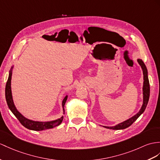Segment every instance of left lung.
<instances>
[{"label": "left lung", "mask_w": 160, "mask_h": 160, "mask_svg": "<svg viewBox=\"0 0 160 160\" xmlns=\"http://www.w3.org/2000/svg\"><path fill=\"white\" fill-rule=\"evenodd\" d=\"M138 62L139 64L141 65L142 68V72H143V77H144V83H143V104L141 108V110L138 112L137 114H136L134 116L132 117V118H130L125 122L121 123L118 125L112 127H108V126H103L106 128H108V129H112V130H122L125 129L126 128H128L130 126L132 123H133L137 119L140 115H141L142 112L145 111V108L147 107V105L149 102V95H150V85H149V79H148V74H147V69L146 68L145 64H144L142 60L138 59Z\"/></svg>", "instance_id": "1"}]
</instances>
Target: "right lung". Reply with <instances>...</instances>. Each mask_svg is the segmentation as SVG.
<instances>
[{"label": "right lung", "mask_w": 160, "mask_h": 160, "mask_svg": "<svg viewBox=\"0 0 160 160\" xmlns=\"http://www.w3.org/2000/svg\"><path fill=\"white\" fill-rule=\"evenodd\" d=\"M13 68V67H12ZM12 68L9 71V75L8 77V80L7 81L6 87H5V98L7 100V103L9 109L11 111L13 112V115L16 117V118L19 121L22 126H24L25 128H28L31 130H35V131H41L43 130H48L51 129L56 126H59L62 123V120H63V116L60 118V119L52 121V122H34L32 120H30L24 118L20 112H19L15 108L13 98H12V94H11V76H12ZM68 98V96H66L64 98L62 101V107H63V110H64V104L66 103Z\"/></svg>", "instance_id": "1"}]
</instances>
